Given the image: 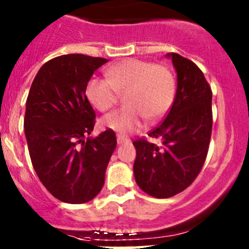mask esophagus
Masks as SVG:
<instances>
[{
    "mask_svg": "<svg viewBox=\"0 0 249 249\" xmlns=\"http://www.w3.org/2000/svg\"><path fill=\"white\" fill-rule=\"evenodd\" d=\"M129 139H127V137H125V136H123V135H118L117 136V142H118V144H123V143H126V142H129Z\"/></svg>",
    "mask_w": 249,
    "mask_h": 249,
    "instance_id": "34e87169",
    "label": "esophagus"
}]
</instances>
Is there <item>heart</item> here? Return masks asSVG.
<instances>
[{
	"mask_svg": "<svg viewBox=\"0 0 249 249\" xmlns=\"http://www.w3.org/2000/svg\"><path fill=\"white\" fill-rule=\"evenodd\" d=\"M106 78H90L85 95L90 104L106 112L126 95V107L106 115L102 124L122 135L137 131L143 119L153 123L171 108L176 96V78L162 64L126 59L107 69Z\"/></svg>",
	"mask_w": 249,
	"mask_h": 249,
	"instance_id": "b5f03b06",
	"label": "heart"
}]
</instances>
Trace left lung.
<instances>
[{"instance_id": "1", "label": "left lung", "mask_w": 249, "mask_h": 249, "mask_svg": "<svg viewBox=\"0 0 249 249\" xmlns=\"http://www.w3.org/2000/svg\"><path fill=\"white\" fill-rule=\"evenodd\" d=\"M177 71V91L165 119L134 141L136 183L144 193L167 199L187 189L199 176L212 135V90L202 71L187 57L171 53Z\"/></svg>"}]
</instances>
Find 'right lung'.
<instances>
[{"label":"right lung","instance_id":"right-lung-1","mask_svg":"<svg viewBox=\"0 0 249 249\" xmlns=\"http://www.w3.org/2000/svg\"><path fill=\"white\" fill-rule=\"evenodd\" d=\"M107 61L84 54L56 56L30 88L24 118L30 158L42 184L60 201L88 202L105 184L117 137L107 129L85 140L96 123L85 88Z\"/></svg>","mask_w":249,"mask_h":249}]
</instances>
